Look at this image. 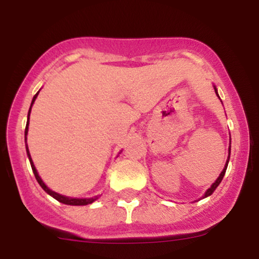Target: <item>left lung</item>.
<instances>
[{"label": "left lung", "instance_id": "8db88e82", "mask_svg": "<svg viewBox=\"0 0 259 259\" xmlns=\"http://www.w3.org/2000/svg\"><path fill=\"white\" fill-rule=\"evenodd\" d=\"M214 90H215V94H217V95H218V92H217V89H215V88H214ZM218 97H219V96H218ZM229 158H230V148H229V157H228V160H227V164H225V167H224V169H223V171H222V173H221V175H219V178H218V179H217V180H215V183H214V184H213V185H212V186H210V187H209V189H208V190H207V191H206V194H204V196H203V198H204V197H207V196L212 195V194H213V192H214V190L217 189V187H218V185H219V184H221V183H222L223 178H224L225 170H227V168H228V163H229Z\"/></svg>", "mask_w": 259, "mask_h": 259}]
</instances>
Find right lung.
<instances>
[{
  "mask_svg": "<svg viewBox=\"0 0 259 259\" xmlns=\"http://www.w3.org/2000/svg\"><path fill=\"white\" fill-rule=\"evenodd\" d=\"M37 95H38V92H37L36 95H35V96H34V99H32L31 106H32V103H34L35 99H36V97H37ZM30 109H31V107H30ZM30 109H29V114H28V121H26V127H25V136H26V134H28V125H29V117H30ZM25 140H26V138H25ZM26 153H28L29 160H30V164H31V169H32V171H34V175H35V178H36L37 183L40 184V186L42 187V189L45 190V191L47 192V194H49V195H51L53 198H56V200L59 201V202H62V203H64V204H70V206H85V204L92 203V202H94V201L96 200V198H97V197H94V198H70V197H65V196H62V195L57 194V192H55V191H52V190H50L49 187H47L46 185H45V184H44V181L41 180V178L38 177V174H37V171H36V168H35L34 163H32V160H31L30 153H29V150H28V145H26Z\"/></svg>",
  "mask_w": 259,
  "mask_h": 259,
  "instance_id": "add662e5",
  "label": "right lung"
}]
</instances>
